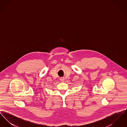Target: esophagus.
<instances>
[{
  "label": "esophagus",
  "instance_id": "34e87169",
  "mask_svg": "<svg viewBox=\"0 0 127 127\" xmlns=\"http://www.w3.org/2000/svg\"><path fill=\"white\" fill-rule=\"evenodd\" d=\"M60 80L63 82V81H64V78H61V79H60Z\"/></svg>",
  "mask_w": 127,
  "mask_h": 127
}]
</instances>
